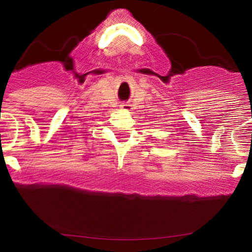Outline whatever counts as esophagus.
Returning a JSON list of instances; mask_svg holds the SVG:
<instances>
[{"label":"esophagus","instance_id":"obj_1","mask_svg":"<svg viewBox=\"0 0 252 252\" xmlns=\"http://www.w3.org/2000/svg\"><path fill=\"white\" fill-rule=\"evenodd\" d=\"M120 107H121V110H124V111H131L132 110L131 105L127 104V102H124V104H121Z\"/></svg>","mask_w":252,"mask_h":252}]
</instances>
